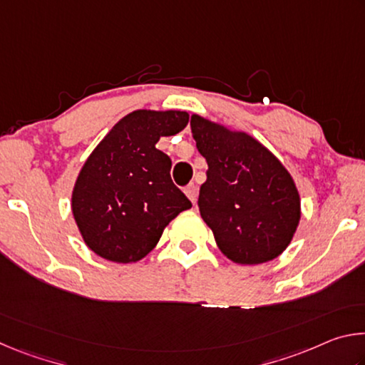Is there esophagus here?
<instances>
[{
    "mask_svg": "<svg viewBox=\"0 0 365 365\" xmlns=\"http://www.w3.org/2000/svg\"><path fill=\"white\" fill-rule=\"evenodd\" d=\"M185 193H187V196L190 197V201L195 205L196 200H197V187H196V185L195 183H190L188 187L185 188Z\"/></svg>",
    "mask_w": 365,
    "mask_h": 365,
    "instance_id": "obj_1",
    "label": "esophagus"
}]
</instances>
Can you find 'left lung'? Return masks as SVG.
Masks as SVG:
<instances>
[{"mask_svg": "<svg viewBox=\"0 0 365 365\" xmlns=\"http://www.w3.org/2000/svg\"><path fill=\"white\" fill-rule=\"evenodd\" d=\"M191 133L206 158L197 206L219 250L237 264H262L292 242L301 202L292 175L267 148L243 132L191 115Z\"/></svg>", "mask_w": 365, "mask_h": 365, "instance_id": "obj_1", "label": "left lung"}]
</instances>
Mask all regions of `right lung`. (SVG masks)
Wrapping results in <instances>:
<instances>
[{"mask_svg":"<svg viewBox=\"0 0 365 365\" xmlns=\"http://www.w3.org/2000/svg\"><path fill=\"white\" fill-rule=\"evenodd\" d=\"M185 110H133L115 123L86 159L72 193L73 219L88 248L128 264L158 245L165 225L191 202L170 178L160 137L182 132Z\"/></svg>","mask_w":365,"mask_h":365,"instance_id":"obj_1","label":"right lung"}]
</instances>
